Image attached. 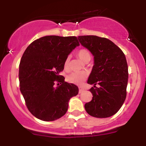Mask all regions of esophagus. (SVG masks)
<instances>
[{"label": "esophagus", "instance_id": "34e87169", "mask_svg": "<svg viewBox=\"0 0 146 146\" xmlns=\"http://www.w3.org/2000/svg\"><path fill=\"white\" fill-rule=\"evenodd\" d=\"M84 89L83 88H82V87H79V93H82V92H84Z\"/></svg>", "mask_w": 146, "mask_h": 146}]
</instances>
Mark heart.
<instances>
[{
	"label": "heart",
	"instance_id": "1",
	"mask_svg": "<svg viewBox=\"0 0 146 146\" xmlns=\"http://www.w3.org/2000/svg\"><path fill=\"white\" fill-rule=\"evenodd\" d=\"M77 56L84 62H88L91 59V53L87 48H83L80 49L77 53ZM69 66V58H66L64 62V66L65 68H68ZM87 74L85 72H73L67 76V81L68 82L77 85L82 84L86 79Z\"/></svg>",
	"mask_w": 146,
	"mask_h": 146
}]
</instances>
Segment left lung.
I'll return each mask as SVG.
<instances>
[{
    "instance_id": "8db88e82",
    "label": "left lung",
    "mask_w": 146,
    "mask_h": 146,
    "mask_svg": "<svg viewBox=\"0 0 146 146\" xmlns=\"http://www.w3.org/2000/svg\"><path fill=\"white\" fill-rule=\"evenodd\" d=\"M78 40L94 56V65L87 82L94 85L89 90L93 98L85 104V110L98 118L113 116L126 98L128 70L124 53L106 38L80 36Z\"/></svg>"
}]
</instances>
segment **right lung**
Listing matches in <instances>:
<instances>
[{
  "instance_id": "1",
  "label": "right lung",
  "mask_w": 146,
  "mask_h": 146,
  "mask_svg": "<svg viewBox=\"0 0 146 146\" xmlns=\"http://www.w3.org/2000/svg\"><path fill=\"white\" fill-rule=\"evenodd\" d=\"M80 45L75 36H47L31 42L19 65L20 90L28 110L45 121L65 115L78 87L67 83L60 73L68 54ZM57 86H56V85Z\"/></svg>"
}]
</instances>
